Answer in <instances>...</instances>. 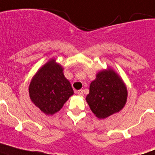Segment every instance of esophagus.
<instances>
[{
    "label": "esophagus",
    "instance_id": "1",
    "mask_svg": "<svg viewBox=\"0 0 155 155\" xmlns=\"http://www.w3.org/2000/svg\"><path fill=\"white\" fill-rule=\"evenodd\" d=\"M79 96H80V97H82V96H84V92H83V90H79V91H77V92H76Z\"/></svg>",
    "mask_w": 155,
    "mask_h": 155
}]
</instances>
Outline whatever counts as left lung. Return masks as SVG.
<instances>
[{
	"label": "left lung",
	"instance_id": "8db88e82",
	"mask_svg": "<svg viewBox=\"0 0 155 155\" xmlns=\"http://www.w3.org/2000/svg\"><path fill=\"white\" fill-rule=\"evenodd\" d=\"M128 91L122 78L111 68L100 71L90 84L86 101L94 115L104 119L120 112L127 101Z\"/></svg>",
	"mask_w": 155,
	"mask_h": 155
}]
</instances>
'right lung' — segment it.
Here are the masks:
<instances>
[{
    "mask_svg": "<svg viewBox=\"0 0 155 155\" xmlns=\"http://www.w3.org/2000/svg\"><path fill=\"white\" fill-rule=\"evenodd\" d=\"M73 94L70 81L63 74V68L54 58H51L38 70L29 85L31 101L48 116L60 110Z\"/></svg>",
    "mask_w": 155,
    "mask_h": 155,
    "instance_id": "1",
    "label": "right lung"
}]
</instances>
